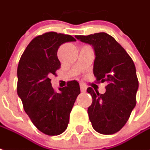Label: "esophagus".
Segmentation results:
<instances>
[{
	"mask_svg": "<svg viewBox=\"0 0 150 150\" xmlns=\"http://www.w3.org/2000/svg\"><path fill=\"white\" fill-rule=\"evenodd\" d=\"M80 90L82 93H85L86 92V87L83 84H80Z\"/></svg>",
	"mask_w": 150,
	"mask_h": 150,
	"instance_id": "34e87169",
	"label": "esophagus"
}]
</instances>
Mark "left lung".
<instances>
[{"mask_svg":"<svg viewBox=\"0 0 150 150\" xmlns=\"http://www.w3.org/2000/svg\"><path fill=\"white\" fill-rule=\"evenodd\" d=\"M81 42L93 46L95 53L93 74L99 82H107L105 93L100 94L88 88L93 102L88 108L95 131L110 135L126 124L136 106L139 87L136 67L125 50L105 32L75 35Z\"/></svg>","mask_w":150,"mask_h":150,"instance_id":"left-lung-1","label":"left lung"}]
</instances>
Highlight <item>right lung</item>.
<instances>
[{
  "mask_svg": "<svg viewBox=\"0 0 150 150\" xmlns=\"http://www.w3.org/2000/svg\"><path fill=\"white\" fill-rule=\"evenodd\" d=\"M74 37L57 32L38 35L29 43L18 66V95L31 122L41 132L57 136L67 129L70 114L80 93L76 80L53 90L50 77L61 66L57 58L59 46L75 41Z\"/></svg>",
  "mask_w": 150,
  "mask_h": 150,
  "instance_id": "right-lung-1",
  "label": "right lung"
}]
</instances>
